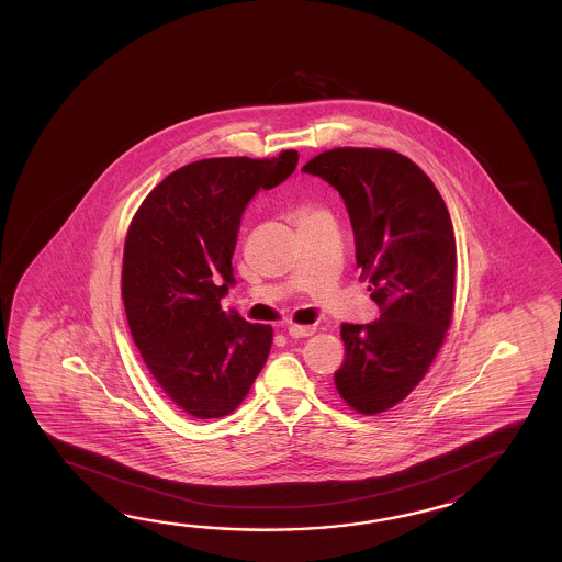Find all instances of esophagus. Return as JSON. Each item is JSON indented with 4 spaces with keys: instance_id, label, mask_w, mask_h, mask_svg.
I'll return each mask as SVG.
<instances>
[{
    "instance_id": "obj_1",
    "label": "esophagus",
    "mask_w": 562,
    "mask_h": 562,
    "mask_svg": "<svg viewBox=\"0 0 562 562\" xmlns=\"http://www.w3.org/2000/svg\"><path fill=\"white\" fill-rule=\"evenodd\" d=\"M286 334L295 337V339H299V337H310V335L315 334V327H311V325H289Z\"/></svg>"
}]
</instances>
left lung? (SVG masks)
Segmentation results:
<instances>
[{
    "instance_id": "1",
    "label": "left lung",
    "mask_w": 562,
    "mask_h": 562,
    "mask_svg": "<svg viewBox=\"0 0 562 562\" xmlns=\"http://www.w3.org/2000/svg\"><path fill=\"white\" fill-rule=\"evenodd\" d=\"M301 170L341 194L356 263L382 311L368 325H341L346 359L335 387L359 414H382L422 382L452 323V218L430 177L394 150L334 148Z\"/></svg>"
}]
</instances>
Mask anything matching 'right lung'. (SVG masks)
<instances>
[{"instance_id":"obj_1","label":"right lung","mask_w":562,"mask_h":562,"mask_svg":"<svg viewBox=\"0 0 562 562\" xmlns=\"http://www.w3.org/2000/svg\"><path fill=\"white\" fill-rule=\"evenodd\" d=\"M277 158H204L144 199L124 243L122 301L132 339L162 392L192 418L237 409L263 370L273 327L225 313L240 216L297 167Z\"/></svg>"}]
</instances>
